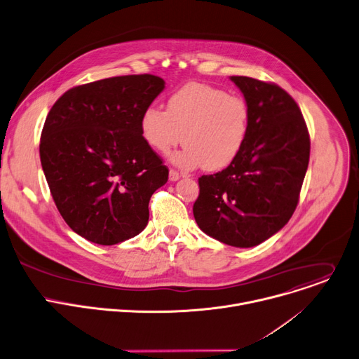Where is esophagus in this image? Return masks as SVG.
Instances as JSON below:
<instances>
[{"mask_svg":"<svg viewBox=\"0 0 359 359\" xmlns=\"http://www.w3.org/2000/svg\"><path fill=\"white\" fill-rule=\"evenodd\" d=\"M181 178V174L175 170H170V181H178Z\"/></svg>","mask_w":359,"mask_h":359,"instance_id":"1","label":"esophagus"}]
</instances>
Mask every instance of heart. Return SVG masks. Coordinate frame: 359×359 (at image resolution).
I'll return each mask as SVG.
<instances>
[{
    "label": "heart",
    "instance_id": "obj_1",
    "mask_svg": "<svg viewBox=\"0 0 359 359\" xmlns=\"http://www.w3.org/2000/svg\"><path fill=\"white\" fill-rule=\"evenodd\" d=\"M248 127L250 109L241 97L200 83L175 91L165 112L148 107L140 116L142 140L155 152L167 154L182 141L185 147L171 158L182 170L228 167L241 152Z\"/></svg>",
    "mask_w": 359,
    "mask_h": 359
}]
</instances>
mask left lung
<instances>
[{
  "mask_svg": "<svg viewBox=\"0 0 359 359\" xmlns=\"http://www.w3.org/2000/svg\"><path fill=\"white\" fill-rule=\"evenodd\" d=\"M250 109L244 147L233 163L198 180L194 218L207 235L236 248L255 247L292 217L309 163L299 107L281 87L231 76Z\"/></svg>",
  "mask_w": 359,
  "mask_h": 359,
  "instance_id": "1",
  "label": "left lung"
}]
</instances>
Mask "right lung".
<instances>
[{"instance_id": "1", "label": "right lung", "mask_w": 359, "mask_h": 359, "mask_svg": "<svg viewBox=\"0 0 359 359\" xmlns=\"http://www.w3.org/2000/svg\"><path fill=\"white\" fill-rule=\"evenodd\" d=\"M164 88L151 74L105 78L68 90L47 115L39 158L54 203L68 226L94 244L138 235L151 195L168 181L140 131L142 111Z\"/></svg>"}]
</instances>
